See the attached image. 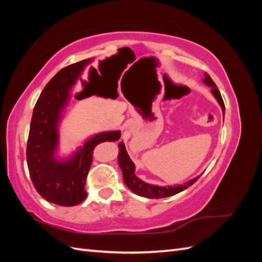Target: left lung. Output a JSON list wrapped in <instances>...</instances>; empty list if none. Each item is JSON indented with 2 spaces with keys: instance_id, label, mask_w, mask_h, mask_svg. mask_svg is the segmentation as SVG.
I'll return each mask as SVG.
<instances>
[{
  "instance_id": "left-lung-1",
  "label": "left lung",
  "mask_w": 262,
  "mask_h": 262,
  "mask_svg": "<svg viewBox=\"0 0 262 262\" xmlns=\"http://www.w3.org/2000/svg\"><path fill=\"white\" fill-rule=\"evenodd\" d=\"M203 82H204V84H207L208 86L211 87L212 94L219 101V104L222 107L223 113H225V106H224L223 98H222L221 93L217 90L215 83L213 82V80L208 73L204 74ZM118 162H119V166H120V168L122 170L124 184L128 186V188L134 193H137L141 196L148 198V199H161V198H166V196L177 194L181 191H184V190H186L190 186H192L194 182L200 178V176H198L191 180L185 182L184 185H175V186H168V187H160V186L146 184V182L142 181L140 178H138L136 176V173H134V170H136V166H134L133 162L131 161V158L129 157L128 153H126L125 145L123 142H120V143H119Z\"/></svg>"
}]
</instances>
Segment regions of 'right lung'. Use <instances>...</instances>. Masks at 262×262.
Here are the masks:
<instances>
[{
  "instance_id": "obj_1",
  "label": "right lung",
  "mask_w": 262,
  "mask_h": 262,
  "mask_svg": "<svg viewBox=\"0 0 262 262\" xmlns=\"http://www.w3.org/2000/svg\"><path fill=\"white\" fill-rule=\"evenodd\" d=\"M92 59L73 63L60 70L45 86L31 117L27 141V165L31 181L43 199L62 207H73L87 196L85 181L93 162V152L97 144L118 141L120 131L100 132L87 140L84 145L66 161L55 156L59 143L58 125L62 110L68 104L71 89L81 80L86 86L74 95L75 99L92 96L90 83L82 74Z\"/></svg>"
}]
</instances>
